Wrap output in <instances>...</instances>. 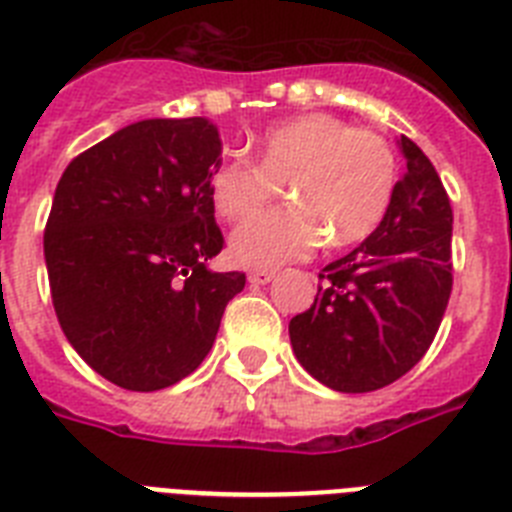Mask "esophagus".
Wrapping results in <instances>:
<instances>
[{
  "mask_svg": "<svg viewBox=\"0 0 512 512\" xmlns=\"http://www.w3.org/2000/svg\"><path fill=\"white\" fill-rule=\"evenodd\" d=\"M249 283H255V286H263V283H270L276 278V270H263V268H255L249 270Z\"/></svg>",
  "mask_w": 512,
  "mask_h": 512,
  "instance_id": "1",
  "label": "esophagus"
}]
</instances>
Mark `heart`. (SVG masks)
<instances>
[{
    "mask_svg": "<svg viewBox=\"0 0 512 512\" xmlns=\"http://www.w3.org/2000/svg\"><path fill=\"white\" fill-rule=\"evenodd\" d=\"M395 182L398 158L380 132L315 111L270 127L257 161H223L208 197L223 221H244L286 187L294 205L265 210L231 236L239 263L268 268L302 260L322 239L333 249L364 242L388 213Z\"/></svg>",
    "mask_w": 512,
    "mask_h": 512,
    "instance_id": "b5f03b06",
    "label": "heart"
}]
</instances>
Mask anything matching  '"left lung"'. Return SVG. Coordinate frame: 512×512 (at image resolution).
Masks as SVG:
<instances>
[{
    "label": "left lung",
    "instance_id": "obj_1",
    "mask_svg": "<svg viewBox=\"0 0 512 512\" xmlns=\"http://www.w3.org/2000/svg\"><path fill=\"white\" fill-rule=\"evenodd\" d=\"M406 174L354 252L322 268L312 307L291 317L294 354L341 393L380 390L432 346L453 291V208L435 166L401 135Z\"/></svg>",
    "mask_w": 512,
    "mask_h": 512
}]
</instances>
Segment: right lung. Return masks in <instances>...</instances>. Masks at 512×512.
I'll list each match as a JSON object with an SVG mask.
<instances>
[{
    "instance_id": "obj_1",
    "label": "right lung",
    "mask_w": 512,
    "mask_h": 512,
    "mask_svg": "<svg viewBox=\"0 0 512 512\" xmlns=\"http://www.w3.org/2000/svg\"><path fill=\"white\" fill-rule=\"evenodd\" d=\"M221 137L203 117L143 119L64 169L44 231L51 302L72 349L124 390L192 375L244 273H213L223 249L210 205Z\"/></svg>"
}]
</instances>
